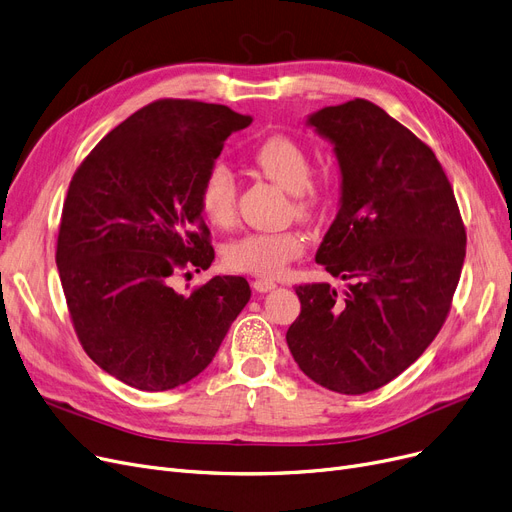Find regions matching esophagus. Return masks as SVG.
<instances>
[{
  "label": "esophagus",
  "instance_id": "obj_1",
  "mask_svg": "<svg viewBox=\"0 0 512 512\" xmlns=\"http://www.w3.org/2000/svg\"><path fill=\"white\" fill-rule=\"evenodd\" d=\"M278 284L274 282V280H268V278H259V280H255L253 282V288L257 293H270V291H274Z\"/></svg>",
  "mask_w": 512,
  "mask_h": 512
}]
</instances>
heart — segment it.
Here are the masks:
<instances>
[{
  "mask_svg": "<svg viewBox=\"0 0 512 512\" xmlns=\"http://www.w3.org/2000/svg\"><path fill=\"white\" fill-rule=\"evenodd\" d=\"M257 167L291 194L301 196V209L314 207L320 190L309 184L311 163L305 148L282 133L265 138L253 152ZM198 203L213 226H230L236 215V177L226 163H213L198 192ZM305 251V236L299 230L247 232L224 247V263L234 272L274 278Z\"/></svg>",
  "mask_w": 512,
  "mask_h": 512,
  "instance_id": "obj_1",
  "label": "heart"
}]
</instances>
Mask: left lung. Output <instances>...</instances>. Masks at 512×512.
<instances>
[{
    "label": "left lung",
    "instance_id": "8db88e82",
    "mask_svg": "<svg viewBox=\"0 0 512 512\" xmlns=\"http://www.w3.org/2000/svg\"><path fill=\"white\" fill-rule=\"evenodd\" d=\"M332 144L339 211L316 261L347 280L297 286L301 314L286 332L311 381L345 395L379 389L414 364L446 322L466 234L433 150L381 106L355 98L307 115Z\"/></svg>",
    "mask_w": 512,
    "mask_h": 512
}]
</instances>
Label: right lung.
<instances>
[{
  "mask_svg": "<svg viewBox=\"0 0 512 512\" xmlns=\"http://www.w3.org/2000/svg\"><path fill=\"white\" fill-rule=\"evenodd\" d=\"M251 123L221 104L157 100L73 175L56 249L62 291L85 353L129 387L192 381L251 299L240 276H215L188 297L171 284L215 259L198 192L228 136Z\"/></svg>",
  "mask_w": 512,
  "mask_h": 512,
  "instance_id": "obj_1",
  "label": "right lung"
}]
</instances>
